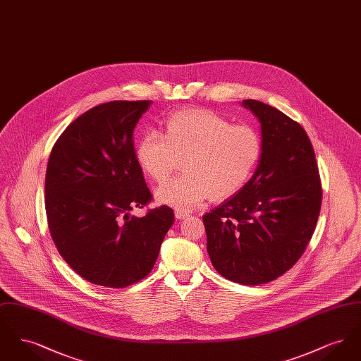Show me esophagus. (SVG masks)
<instances>
[{
	"label": "esophagus",
	"instance_id": "esophagus-1",
	"mask_svg": "<svg viewBox=\"0 0 361 361\" xmlns=\"http://www.w3.org/2000/svg\"><path fill=\"white\" fill-rule=\"evenodd\" d=\"M174 216H176L177 219H185V218H188L189 214L188 212H184V211H176Z\"/></svg>",
	"mask_w": 361,
	"mask_h": 361
}]
</instances>
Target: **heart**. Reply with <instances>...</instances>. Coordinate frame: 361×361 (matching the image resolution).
<instances>
[{"mask_svg": "<svg viewBox=\"0 0 361 361\" xmlns=\"http://www.w3.org/2000/svg\"><path fill=\"white\" fill-rule=\"evenodd\" d=\"M261 137L245 124H233L207 108L172 114L164 135L149 131L137 142L139 165L157 183L165 181L183 159L184 173L155 189L161 204L190 211L207 197L221 202L249 180L261 157Z\"/></svg>", "mask_w": 361, "mask_h": 361, "instance_id": "obj_1", "label": "heart"}]
</instances>
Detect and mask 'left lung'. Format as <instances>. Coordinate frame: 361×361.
I'll use <instances>...</instances> for the list:
<instances>
[{"label": "left lung", "instance_id": "1", "mask_svg": "<svg viewBox=\"0 0 361 361\" xmlns=\"http://www.w3.org/2000/svg\"><path fill=\"white\" fill-rule=\"evenodd\" d=\"M242 106L259 123L257 168L203 222L214 268L234 283L258 286L284 275L303 255L318 221L322 189L302 126L257 100H243Z\"/></svg>", "mask_w": 361, "mask_h": 361}]
</instances>
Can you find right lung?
I'll list each match as a JSON object with an SVG mask.
<instances>
[{
  "label": "right lung",
  "instance_id": "add662e5",
  "mask_svg": "<svg viewBox=\"0 0 361 361\" xmlns=\"http://www.w3.org/2000/svg\"><path fill=\"white\" fill-rule=\"evenodd\" d=\"M153 102L100 104L70 123L52 147L46 212L52 240L87 281L123 288L149 275L174 222L172 208L131 215L152 200L133 133Z\"/></svg>",
  "mask_w": 361,
  "mask_h": 361
}]
</instances>
